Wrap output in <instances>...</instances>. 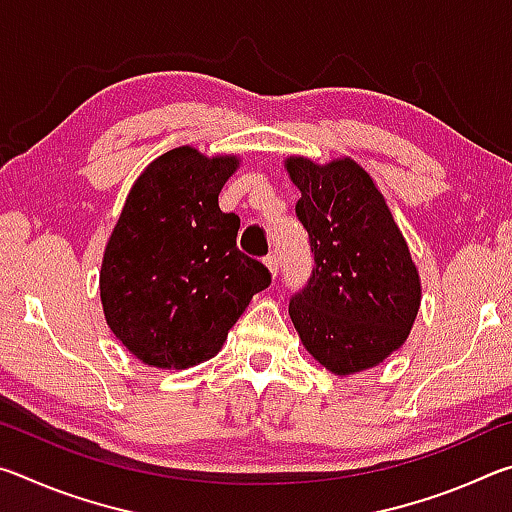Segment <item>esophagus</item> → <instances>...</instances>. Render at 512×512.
Wrapping results in <instances>:
<instances>
[{
	"instance_id": "34e87169",
	"label": "esophagus",
	"mask_w": 512,
	"mask_h": 512,
	"mask_svg": "<svg viewBox=\"0 0 512 512\" xmlns=\"http://www.w3.org/2000/svg\"><path fill=\"white\" fill-rule=\"evenodd\" d=\"M266 266H268V271H271L273 277H275L277 273H280V257H277V255H268V257H266Z\"/></svg>"
}]
</instances>
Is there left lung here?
<instances>
[{
    "mask_svg": "<svg viewBox=\"0 0 512 512\" xmlns=\"http://www.w3.org/2000/svg\"><path fill=\"white\" fill-rule=\"evenodd\" d=\"M287 169L314 255L307 284L289 300L302 345L336 375L377 366L406 341L420 309L409 246L357 162L289 158Z\"/></svg>",
    "mask_w": 512,
    "mask_h": 512,
    "instance_id": "left-lung-1",
    "label": "left lung"
}]
</instances>
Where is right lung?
<instances>
[{
  "mask_svg": "<svg viewBox=\"0 0 512 512\" xmlns=\"http://www.w3.org/2000/svg\"><path fill=\"white\" fill-rule=\"evenodd\" d=\"M239 160L192 146L160 155L135 180L101 264L112 334L137 359L183 370L214 357L271 271L237 248L239 216L219 194Z\"/></svg>",
  "mask_w": 512,
  "mask_h": 512,
  "instance_id": "add662e5",
  "label": "right lung"
}]
</instances>
